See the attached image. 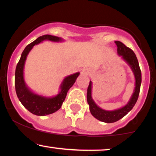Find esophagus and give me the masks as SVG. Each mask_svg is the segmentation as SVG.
Listing matches in <instances>:
<instances>
[{
    "mask_svg": "<svg viewBox=\"0 0 156 156\" xmlns=\"http://www.w3.org/2000/svg\"><path fill=\"white\" fill-rule=\"evenodd\" d=\"M81 73L83 75V76H89L90 74V72L88 69H83L81 71Z\"/></svg>",
    "mask_w": 156,
    "mask_h": 156,
    "instance_id": "34e87169",
    "label": "esophagus"
}]
</instances>
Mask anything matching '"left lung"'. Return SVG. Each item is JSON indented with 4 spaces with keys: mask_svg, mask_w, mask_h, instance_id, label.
<instances>
[{
    "mask_svg": "<svg viewBox=\"0 0 156 156\" xmlns=\"http://www.w3.org/2000/svg\"><path fill=\"white\" fill-rule=\"evenodd\" d=\"M117 46V53L121 55L122 59L127 62L133 71L135 77V89L130 98V101L122 108L116 109L114 111H106L100 108L96 104L92 98V81H89L88 89H87V102L89 105V110L94 117L98 120L106 123L115 122L125 117L128 112L133 108L139 98L140 87L141 83V73L139 67L138 59L134 52L129 48L126 47L122 42L115 41Z\"/></svg>",
    "mask_w": 156,
    "mask_h": 156,
    "instance_id": "left-lung-1",
    "label": "left lung"
}]
</instances>
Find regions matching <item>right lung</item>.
Instances as JSON below:
<instances>
[{
  "instance_id": "obj_1",
  "label": "right lung",
  "mask_w": 156,
  "mask_h": 156,
  "mask_svg": "<svg viewBox=\"0 0 156 156\" xmlns=\"http://www.w3.org/2000/svg\"><path fill=\"white\" fill-rule=\"evenodd\" d=\"M44 40L52 42H62L63 39L60 37L52 35H44L39 37L36 40L28 44L23 51L19 62L17 64L15 70V85L17 98L23 106L30 112L37 116H45L53 114L62 107L65 100L67 92L76 82L80 73H76L66 77L61 83V91L57 95L52 98H48L35 94L28 87L23 76V69L27 55L35 44H38Z\"/></svg>"
}]
</instances>
